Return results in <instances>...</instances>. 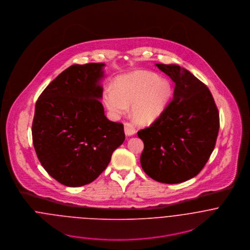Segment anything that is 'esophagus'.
Returning a JSON list of instances; mask_svg holds the SVG:
<instances>
[{"instance_id": "34e87169", "label": "esophagus", "mask_w": 250, "mask_h": 250, "mask_svg": "<svg viewBox=\"0 0 250 250\" xmlns=\"http://www.w3.org/2000/svg\"><path fill=\"white\" fill-rule=\"evenodd\" d=\"M124 131L126 136H133L134 134H136V128L134 126L133 123L130 122H126L124 124Z\"/></svg>"}]
</instances>
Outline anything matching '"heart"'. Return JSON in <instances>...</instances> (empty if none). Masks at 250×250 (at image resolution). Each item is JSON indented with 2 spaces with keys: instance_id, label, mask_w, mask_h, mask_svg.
Returning <instances> with one entry per match:
<instances>
[{
  "instance_id": "obj_1",
  "label": "heart",
  "mask_w": 250,
  "mask_h": 250,
  "mask_svg": "<svg viewBox=\"0 0 250 250\" xmlns=\"http://www.w3.org/2000/svg\"><path fill=\"white\" fill-rule=\"evenodd\" d=\"M171 93L167 81L152 72L137 71L119 78L114 89H107L105 103L114 115L124 114L132 104L136 122L147 124L164 111Z\"/></svg>"
}]
</instances>
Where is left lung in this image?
Listing matches in <instances>:
<instances>
[{
    "label": "left lung",
    "instance_id": "8db88e82",
    "mask_svg": "<svg viewBox=\"0 0 250 250\" xmlns=\"http://www.w3.org/2000/svg\"><path fill=\"white\" fill-rule=\"evenodd\" d=\"M175 83L173 99L138 132L144 143L141 165L155 181L177 184L196 176L214 150L219 113L207 85L175 64H156Z\"/></svg>",
    "mask_w": 250,
    "mask_h": 250
}]
</instances>
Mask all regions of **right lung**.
<instances>
[{
  "mask_svg": "<svg viewBox=\"0 0 250 250\" xmlns=\"http://www.w3.org/2000/svg\"><path fill=\"white\" fill-rule=\"evenodd\" d=\"M104 65H71L36 101L32 134L37 158L49 175L67 187L93 182L125 141L123 124L109 121L98 100Z\"/></svg>",
  "mask_w": 250,
  "mask_h": 250,
  "instance_id": "right-lung-1",
  "label": "right lung"
}]
</instances>
